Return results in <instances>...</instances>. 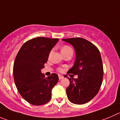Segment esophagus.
Returning a JSON list of instances; mask_svg holds the SVG:
<instances>
[{
	"mask_svg": "<svg viewBox=\"0 0 120 120\" xmlns=\"http://www.w3.org/2000/svg\"><path fill=\"white\" fill-rule=\"evenodd\" d=\"M63 76L62 75H59V79H60H60H63Z\"/></svg>",
	"mask_w": 120,
	"mask_h": 120,
	"instance_id": "obj_1",
	"label": "esophagus"
}]
</instances>
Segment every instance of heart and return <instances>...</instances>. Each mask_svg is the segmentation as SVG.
Wrapping results in <instances>:
<instances>
[{
  "label": "heart",
  "mask_w": 120,
  "mask_h": 120,
  "mask_svg": "<svg viewBox=\"0 0 120 120\" xmlns=\"http://www.w3.org/2000/svg\"><path fill=\"white\" fill-rule=\"evenodd\" d=\"M71 50V48H70V47L66 45V46H64L61 49V51H66V50ZM59 71H61V69H60H60H59Z\"/></svg>",
  "instance_id": "b5f03b06"
}]
</instances>
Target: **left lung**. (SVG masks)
<instances>
[{"instance_id":"obj_1","label":"left lung","mask_w":120,"mask_h":120,"mask_svg":"<svg viewBox=\"0 0 120 120\" xmlns=\"http://www.w3.org/2000/svg\"><path fill=\"white\" fill-rule=\"evenodd\" d=\"M75 49L76 59L68 73L77 75L78 78H69L70 85L66 89L68 99L78 105L86 104L99 92L104 75L101 56L98 48L85 39L71 38L62 39Z\"/></svg>"}]
</instances>
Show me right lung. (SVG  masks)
<instances>
[{"instance_id":"add662e5","label":"right lung","mask_w":120,"mask_h":120,"mask_svg":"<svg viewBox=\"0 0 120 120\" xmlns=\"http://www.w3.org/2000/svg\"><path fill=\"white\" fill-rule=\"evenodd\" d=\"M57 38L37 37L25 42L18 52L13 74L16 88L22 98L34 105L47 103L51 90L59 80L57 74L45 78L41 73Z\"/></svg>"}]
</instances>
